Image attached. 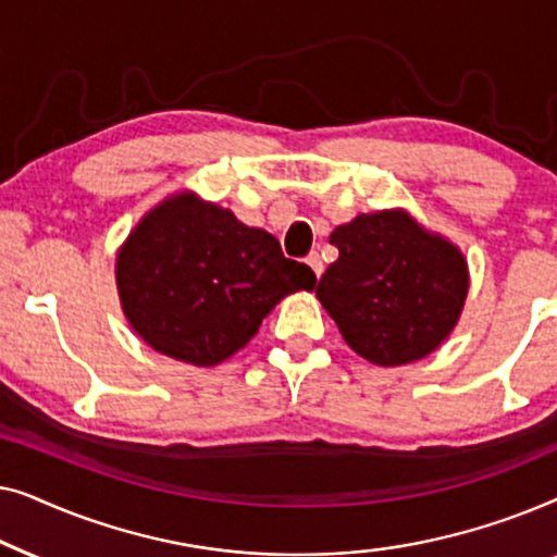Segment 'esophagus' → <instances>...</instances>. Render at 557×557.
I'll return each instance as SVG.
<instances>
[{
    "instance_id": "esophagus-1",
    "label": "esophagus",
    "mask_w": 557,
    "mask_h": 557,
    "mask_svg": "<svg viewBox=\"0 0 557 557\" xmlns=\"http://www.w3.org/2000/svg\"><path fill=\"white\" fill-rule=\"evenodd\" d=\"M307 263H309V269L314 271V276L322 278L324 265H322V258H319V253H309V256H307Z\"/></svg>"
}]
</instances>
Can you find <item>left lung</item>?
I'll return each instance as SVG.
<instances>
[{"label": "left lung", "instance_id": "1", "mask_svg": "<svg viewBox=\"0 0 557 557\" xmlns=\"http://www.w3.org/2000/svg\"><path fill=\"white\" fill-rule=\"evenodd\" d=\"M339 258L317 286L342 337L380 368L423 360L459 324L469 294L461 248L408 210L362 212L330 235Z\"/></svg>", "mask_w": 557, "mask_h": 557}]
</instances>
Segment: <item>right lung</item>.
Masks as SVG:
<instances>
[{
    "mask_svg": "<svg viewBox=\"0 0 557 557\" xmlns=\"http://www.w3.org/2000/svg\"><path fill=\"white\" fill-rule=\"evenodd\" d=\"M314 284L271 233L193 189L144 212L116 253L126 322L154 352L195 368L225 362L281 299Z\"/></svg>",
    "mask_w": 557,
    "mask_h": 557,
    "instance_id": "obj_1",
    "label": "right lung"
}]
</instances>
